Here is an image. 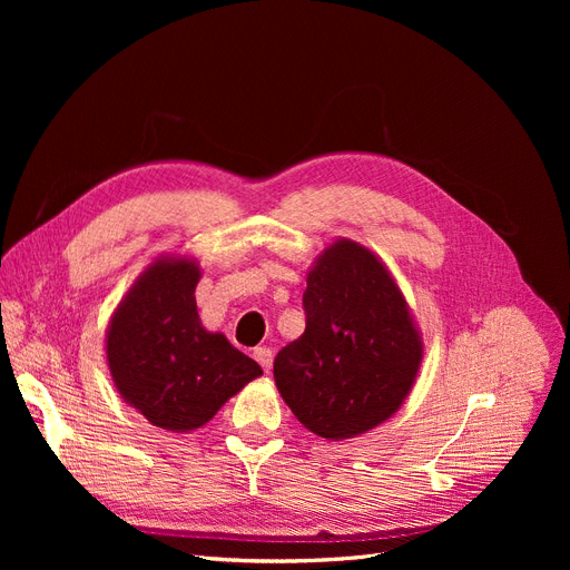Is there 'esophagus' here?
I'll use <instances>...</instances> for the list:
<instances>
[{"label": "esophagus", "mask_w": 570, "mask_h": 570, "mask_svg": "<svg viewBox=\"0 0 570 570\" xmlns=\"http://www.w3.org/2000/svg\"><path fill=\"white\" fill-rule=\"evenodd\" d=\"M273 357H275V353H273V348H267V346H256L254 348V361L267 372L269 367H273Z\"/></svg>", "instance_id": "1"}]
</instances>
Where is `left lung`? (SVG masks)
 <instances>
[{
	"mask_svg": "<svg viewBox=\"0 0 570 570\" xmlns=\"http://www.w3.org/2000/svg\"><path fill=\"white\" fill-rule=\"evenodd\" d=\"M305 333L275 357V381L297 421L323 439H351L391 417L417 374L423 344L379 258L340 239L303 295Z\"/></svg>",
	"mask_w": 570,
	"mask_h": 570,
	"instance_id": "1",
	"label": "left lung"
}]
</instances>
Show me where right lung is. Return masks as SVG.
<instances>
[{"instance_id":"1","label":"right lung","mask_w":570,"mask_h":570,"mask_svg":"<svg viewBox=\"0 0 570 570\" xmlns=\"http://www.w3.org/2000/svg\"><path fill=\"white\" fill-rule=\"evenodd\" d=\"M200 269L191 261H157L117 307L108 327L112 381L149 423L189 432L205 425L263 370L196 312Z\"/></svg>"}]
</instances>
